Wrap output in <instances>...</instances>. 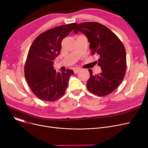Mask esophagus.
<instances>
[{
  "mask_svg": "<svg viewBox=\"0 0 148 148\" xmlns=\"http://www.w3.org/2000/svg\"><path fill=\"white\" fill-rule=\"evenodd\" d=\"M81 70V68H74V73H75V74H76V73H79L80 71Z\"/></svg>",
  "mask_w": 148,
  "mask_h": 148,
  "instance_id": "34e87169",
  "label": "esophagus"
}]
</instances>
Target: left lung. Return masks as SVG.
Returning <instances> with one entry per match:
<instances>
[{"label":"left lung","instance_id":"obj_1","mask_svg":"<svg viewBox=\"0 0 148 148\" xmlns=\"http://www.w3.org/2000/svg\"><path fill=\"white\" fill-rule=\"evenodd\" d=\"M81 32L90 42L91 54L97 53L99 59L96 63L102 73L93 75L89 69L90 77L88 89L99 97L111 94L123 80L127 68L125 47L111 30L97 22H84L77 25L74 33Z\"/></svg>","mask_w":148,"mask_h":148}]
</instances>
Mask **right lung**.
<instances>
[{"label": "right lung", "instance_id": "obj_1", "mask_svg": "<svg viewBox=\"0 0 148 148\" xmlns=\"http://www.w3.org/2000/svg\"><path fill=\"white\" fill-rule=\"evenodd\" d=\"M77 23L59 26L38 35L29 49L25 66L26 80L34 95L45 101H54L65 94L73 70L60 73L54 60L60 54L61 42Z\"/></svg>", "mask_w": 148, "mask_h": 148}]
</instances>
